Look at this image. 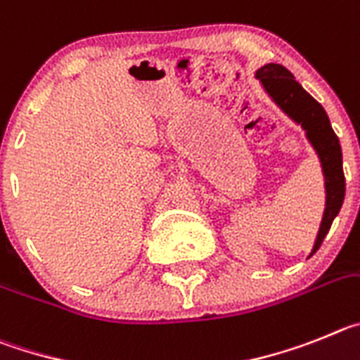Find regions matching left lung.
Masks as SVG:
<instances>
[{"label":"left lung","mask_w":360,"mask_h":360,"mask_svg":"<svg viewBox=\"0 0 360 360\" xmlns=\"http://www.w3.org/2000/svg\"><path fill=\"white\" fill-rule=\"evenodd\" d=\"M257 79L260 80L267 95L273 98L278 108L294 120L305 131L307 140L316 150L317 158L321 161L323 176H325L326 204L323 213L321 226L317 233L314 252L319 249L325 240L326 233L330 231L333 219L338 217L339 210L345 200V172H342V152L339 145V138L333 132L326 111L317 100H314L309 93L301 87L300 82L294 80V75L281 64H265L257 71Z\"/></svg>","instance_id":"obj_1"}]
</instances>
